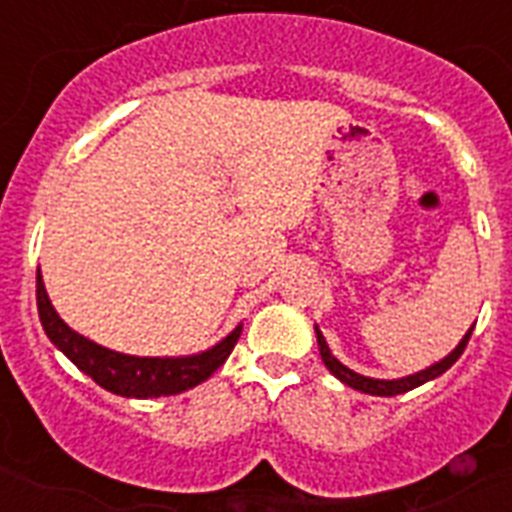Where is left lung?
Masks as SVG:
<instances>
[{"instance_id": "1", "label": "left lung", "mask_w": 512, "mask_h": 512, "mask_svg": "<svg viewBox=\"0 0 512 512\" xmlns=\"http://www.w3.org/2000/svg\"><path fill=\"white\" fill-rule=\"evenodd\" d=\"M470 335H473V327L468 329V335L462 337L460 345H457V348H454L449 356L441 358L438 364L428 366V369H422V372L409 374V377H401V380H372V377H364V374H358V372H353V369H348V366H342L340 361H337V358L329 353L327 340H324V335H321L319 327H316V340H319L321 361L327 364L329 372L335 374L340 382H345V385H350V388L361 390V393H369V396H398V393H406V390L420 388L422 382L436 380L438 374H444L446 369H449V366H452L454 361L462 356V350H465V345H468Z\"/></svg>"}]
</instances>
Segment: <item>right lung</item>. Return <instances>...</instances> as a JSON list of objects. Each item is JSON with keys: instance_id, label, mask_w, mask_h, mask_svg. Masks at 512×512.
I'll return each instance as SVG.
<instances>
[{"instance_id": "1", "label": "right lung", "mask_w": 512, "mask_h": 512, "mask_svg": "<svg viewBox=\"0 0 512 512\" xmlns=\"http://www.w3.org/2000/svg\"><path fill=\"white\" fill-rule=\"evenodd\" d=\"M36 308H39L44 332L55 348L63 350L87 377L98 382L100 388L127 398L175 396L188 388H196L225 364V358L231 356L233 345L241 337V327H236L225 340L217 342L215 348L183 358H140L116 353L82 337L60 319L47 297L39 271H36Z\"/></svg>"}]
</instances>
